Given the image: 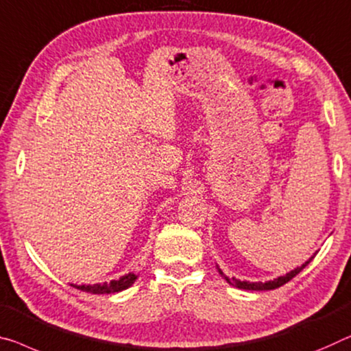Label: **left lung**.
I'll return each instance as SVG.
<instances>
[{"mask_svg":"<svg viewBox=\"0 0 351 351\" xmlns=\"http://www.w3.org/2000/svg\"><path fill=\"white\" fill-rule=\"evenodd\" d=\"M311 261H312V257H311L309 261H307V262H304L303 265H301V267H296L295 269H292V271H290V273L284 274V276H279V278H276V279H273V281H267V282H250V281H240V279H235V278L229 279L228 276H224L223 271H221L219 268H218V271H219V274H223L226 281H228L230 285H234V287H239V289H243V290H273V289L281 287V285H284L285 282H289L290 279L295 278L296 274H298V273L301 271V269H303V268H304V267L307 265V263H309Z\"/></svg>","mask_w":351,"mask_h":351,"instance_id":"8db88e82","label":"left lung"}]
</instances>
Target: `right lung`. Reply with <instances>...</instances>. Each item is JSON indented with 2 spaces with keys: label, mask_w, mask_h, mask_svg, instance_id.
<instances>
[{
  "label": "right lung",
  "mask_w": 351,
  "mask_h": 351,
  "mask_svg": "<svg viewBox=\"0 0 351 351\" xmlns=\"http://www.w3.org/2000/svg\"><path fill=\"white\" fill-rule=\"evenodd\" d=\"M138 274L136 273H128L125 276H122L117 279V281H111V282H104V284H94V285H73L83 292L88 293H95V295H104V293H116V292H122L130 287V285L136 281Z\"/></svg>",
  "instance_id": "right-lung-1"
}]
</instances>
